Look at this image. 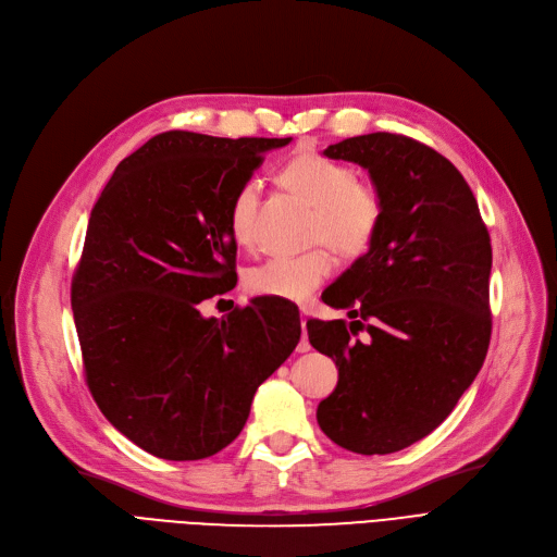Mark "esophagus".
Wrapping results in <instances>:
<instances>
[{"label":"esophagus","mask_w":557,"mask_h":557,"mask_svg":"<svg viewBox=\"0 0 557 557\" xmlns=\"http://www.w3.org/2000/svg\"><path fill=\"white\" fill-rule=\"evenodd\" d=\"M300 327H302V338L298 343V352H309V338H307V315L300 318Z\"/></svg>","instance_id":"34e87169"}]
</instances>
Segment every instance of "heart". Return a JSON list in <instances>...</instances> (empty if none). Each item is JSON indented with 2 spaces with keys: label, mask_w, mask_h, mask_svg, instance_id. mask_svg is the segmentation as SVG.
Listing matches in <instances>:
<instances>
[{
  "label": "heart",
  "mask_w": 557,
  "mask_h": 557,
  "mask_svg": "<svg viewBox=\"0 0 557 557\" xmlns=\"http://www.w3.org/2000/svg\"><path fill=\"white\" fill-rule=\"evenodd\" d=\"M280 181L294 194L313 205L309 244H327L343 257H361L372 248L384 225L386 200L376 185L359 181L355 166L318 153H300L288 160ZM259 183L246 181L230 200V234L242 248L257 242ZM334 255L325 246L290 257H273L250 269L246 288L252 296L280 300H307L332 277Z\"/></svg>",
  "instance_id": "1"
}]
</instances>
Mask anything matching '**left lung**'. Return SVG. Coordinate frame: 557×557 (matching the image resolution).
I'll return each instance as SVG.
<instances>
[{"mask_svg": "<svg viewBox=\"0 0 557 557\" xmlns=\"http://www.w3.org/2000/svg\"><path fill=\"white\" fill-rule=\"evenodd\" d=\"M325 156L368 169L386 216L372 248L323 294L355 318L349 327L307 320L309 343L338 366L315 418L347 451L393 454L441 426L485 361L490 234L460 171L413 137L359 135Z\"/></svg>", "mask_w": 557, "mask_h": 557, "instance_id": "8db88e82", "label": "left lung"}]
</instances>
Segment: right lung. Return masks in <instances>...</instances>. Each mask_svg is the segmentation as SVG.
Here are the masks:
<instances>
[{"instance_id":"obj_1","label":"right lung","mask_w":557,"mask_h":557,"mask_svg":"<svg viewBox=\"0 0 557 557\" xmlns=\"http://www.w3.org/2000/svg\"><path fill=\"white\" fill-rule=\"evenodd\" d=\"M290 137L166 131L120 162L95 202L72 277L85 382L108 422L164 460L214 456L302 327L252 300L198 305L237 284L230 200Z\"/></svg>"}]
</instances>
